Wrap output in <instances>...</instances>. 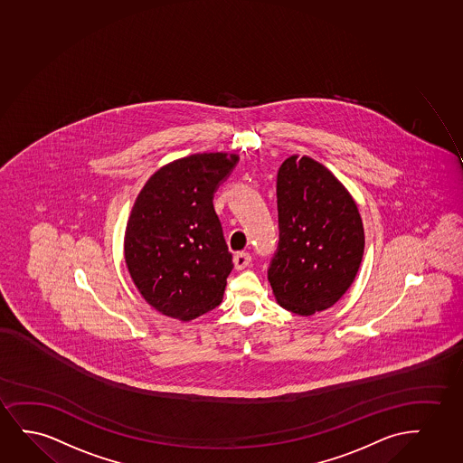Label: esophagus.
Instances as JSON below:
<instances>
[{
  "label": "esophagus",
  "instance_id": "obj_1",
  "mask_svg": "<svg viewBox=\"0 0 463 463\" xmlns=\"http://www.w3.org/2000/svg\"><path fill=\"white\" fill-rule=\"evenodd\" d=\"M250 262H251V254L250 252H237L234 256V265L237 270L247 269Z\"/></svg>",
  "mask_w": 463,
  "mask_h": 463
}]
</instances>
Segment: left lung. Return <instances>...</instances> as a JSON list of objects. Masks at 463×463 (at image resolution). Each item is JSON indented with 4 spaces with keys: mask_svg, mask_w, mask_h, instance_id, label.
<instances>
[{
    "mask_svg": "<svg viewBox=\"0 0 463 463\" xmlns=\"http://www.w3.org/2000/svg\"><path fill=\"white\" fill-rule=\"evenodd\" d=\"M279 241L269 267L278 303L300 316L333 307L350 288L364 251L360 212L343 184L309 156L278 171Z\"/></svg>",
    "mask_w": 463,
    "mask_h": 463,
    "instance_id": "1",
    "label": "left lung"
}]
</instances>
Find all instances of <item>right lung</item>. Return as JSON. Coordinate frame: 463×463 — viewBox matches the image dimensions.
<instances>
[{
  "label": "right lung",
  "mask_w": 463,
  "mask_h": 463,
  "mask_svg": "<svg viewBox=\"0 0 463 463\" xmlns=\"http://www.w3.org/2000/svg\"><path fill=\"white\" fill-rule=\"evenodd\" d=\"M234 154H194L150 177L135 201L124 252L135 286L156 311L192 320L222 300L232 254L213 194L232 173Z\"/></svg>",
  "instance_id": "1"
}]
</instances>
